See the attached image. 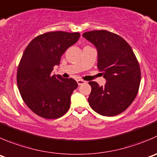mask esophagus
Segmentation results:
<instances>
[{"instance_id":"34e87169","label":"esophagus","mask_w":157,"mask_h":157,"mask_svg":"<svg viewBox=\"0 0 157 157\" xmlns=\"http://www.w3.org/2000/svg\"><path fill=\"white\" fill-rule=\"evenodd\" d=\"M77 83H78V85H82V84H84V83H86V81H84V80H80V79L77 80Z\"/></svg>"}]
</instances>
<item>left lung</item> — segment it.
Wrapping results in <instances>:
<instances>
[{"label": "left lung", "mask_w": 157, "mask_h": 157, "mask_svg": "<svg viewBox=\"0 0 157 157\" xmlns=\"http://www.w3.org/2000/svg\"><path fill=\"white\" fill-rule=\"evenodd\" d=\"M83 36L98 51L97 67L106 80L105 86L89 82L90 106L97 113L113 117L124 112L136 98L141 80L139 62L128 43L107 30L85 32Z\"/></svg>", "instance_id": "left-lung-1"}]
</instances>
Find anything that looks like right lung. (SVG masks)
I'll use <instances>...</instances> for the list:
<instances>
[{
    "instance_id": "add662e5",
    "label": "right lung",
    "mask_w": 157,
    "mask_h": 157,
    "mask_svg": "<svg viewBox=\"0 0 157 157\" xmlns=\"http://www.w3.org/2000/svg\"><path fill=\"white\" fill-rule=\"evenodd\" d=\"M80 36L77 32H48L33 38L26 48L17 67V83L24 103L39 117L57 119L69 109L77 83L53 75L52 71Z\"/></svg>"
}]
</instances>
